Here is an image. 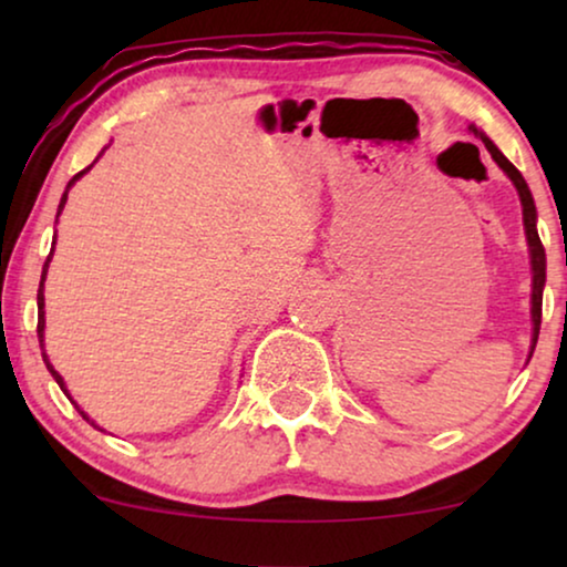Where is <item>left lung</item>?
<instances>
[{
	"label": "left lung",
	"mask_w": 567,
	"mask_h": 567,
	"mask_svg": "<svg viewBox=\"0 0 567 567\" xmlns=\"http://www.w3.org/2000/svg\"><path fill=\"white\" fill-rule=\"evenodd\" d=\"M470 131L475 136L483 138L485 150L491 152V157L495 159V165H498L503 173L511 177V183H514L518 198H522L524 231H526V245H529V262H532V348H529V359H532L534 348H537V338H539L542 291H545V281H547V255H545V247H542V239L537 235V206H534L532 190H529V185H526L524 175L518 173L514 165H511V162L506 159V154H503L498 146H495L491 138H487L477 126H470Z\"/></svg>",
	"instance_id": "8db88e82"
}]
</instances>
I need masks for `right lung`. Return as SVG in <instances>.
<instances>
[{"label":"right lung","mask_w":567,"mask_h":567,"mask_svg":"<svg viewBox=\"0 0 567 567\" xmlns=\"http://www.w3.org/2000/svg\"><path fill=\"white\" fill-rule=\"evenodd\" d=\"M105 152V150H103ZM103 152H100V154H103ZM92 167V165H90ZM90 167L87 169H82V173H76L74 177H72V181H69V185H66V190H64V196H61V204H59V214L61 212H64V204H66V196H69V188H72V185L76 183V181H80V177L84 175V173H90ZM59 214H56V219H59ZM53 245H56V237H53ZM51 258H53V250L49 252V258H45V266H43V274H41V286H38V343H41V351H43V363H45V369H49L51 371V377L53 379H56V384L61 386V392H64L66 394V398L69 400H72V394H69V390H66V384H64V377H61L59 374V371L56 369H53V363L49 361V355H45V348H43V330H45V297H43V284H45V274H49V262H51ZM74 402V400H72ZM74 408L76 410H80V415L84 417V421H87V423H92V425H95V429H100V425L95 423V421H92V417L87 415V413H84V410L80 408V405H76V402H74ZM100 431H103V429H100Z\"/></svg>","instance_id":"obj_1"}]
</instances>
